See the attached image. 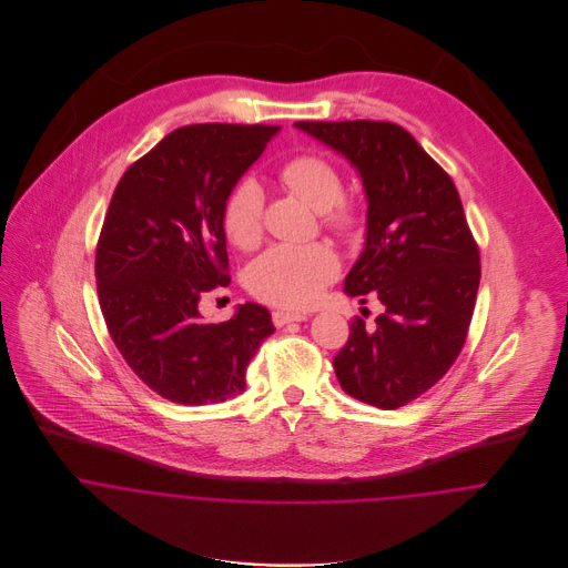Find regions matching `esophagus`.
<instances>
[{
    "label": "esophagus",
    "mask_w": 568,
    "mask_h": 568,
    "mask_svg": "<svg viewBox=\"0 0 568 568\" xmlns=\"http://www.w3.org/2000/svg\"><path fill=\"white\" fill-rule=\"evenodd\" d=\"M293 322H306V313H286V311H275L273 313V324L277 327L293 324Z\"/></svg>",
    "instance_id": "obj_1"
}]
</instances>
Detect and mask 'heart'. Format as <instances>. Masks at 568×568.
Segmentation results:
<instances>
[{
	"label": "heart",
	"instance_id": "heart-1",
	"mask_svg": "<svg viewBox=\"0 0 568 568\" xmlns=\"http://www.w3.org/2000/svg\"><path fill=\"white\" fill-rule=\"evenodd\" d=\"M282 181L313 210L324 212L336 230H347L352 210L341 201L343 181L332 163L320 155H300L284 163ZM264 194L255 179L239 181L223 201V230L241 248L255 246L262 236ZM338 273V257L327 244H275L246 268L248 291L262 302L282 308H311Z\"/></svg>",
	"mask_w": 568,
	"mask_h": 568
}]
</instances>
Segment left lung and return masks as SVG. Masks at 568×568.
I'll return each mask as SVG.
<instances>
[{"instance_id": "obj_1", "label": "left lung", "mask_w": 568, "mask_h": 568, "mask_svg": "<svg viewBox=\"0 0 568 568\" xmlns=\"http://www.w3.org/2000/svg\"><path fill=\"white\" fill-rule=\"evenodd\" d=\"M356 168L365 246L349 268V297L374 293L385 313L349 325L334 356L341 389L378 408L428 392L459 356L479 291V248L450 176L392 122H295Z\"/></svg>"}]
</instances>
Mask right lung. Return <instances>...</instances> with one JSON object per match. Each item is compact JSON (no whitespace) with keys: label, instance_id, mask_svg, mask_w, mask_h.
<instances>
[{"label":"right lung","instance_id":"1","mask_svg":"<svg viewBox=\"0 0 568 568\" xmlns=\"http://www.w3.org/2000/svg\"><path fill=\"white\" fill-rule=\"evenodd\" d=\"M280 126L192 124L165 135L120 179L95 253L102 317L129 367L179 405L225 403L266 336L271 313L241 304L230 322L199 313L227 286L223 201Z\"/></svg>","mask_w":568,"mask_h":568}]
</instances>
